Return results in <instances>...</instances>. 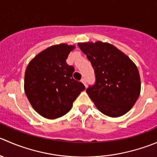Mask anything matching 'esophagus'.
Listing matches in <instances>:
<instances>
[{"mask_svg":"<svg viewBox=\"0 0 157 157\" xmlns=\"http://www.w3.org/2000/svg\"><path fill=\"white\" fill-rule=\"evenodd\" d=\"M81 82L83 83V84H84V86H86V87H87V84H86V80H85L84 78H82V79H81Z\"/></svg>","mask_w":157,"mask_h":157,"instance_id":"1","label":"esophagus"}]
</instances>
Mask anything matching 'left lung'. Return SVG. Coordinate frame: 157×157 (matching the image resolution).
I'll return each instance as SVG.
<instances>
[{
	"label": "left lung",
	"mask_w": 157,
	"mask_h": 157,
	"mask_svg": "<svg viewBox=\"0 0 157 157\" xmlns=\"http://www.w3.org/2000/svg\"><path fill=\"white\" fill-rule=\"evenodd\" d=\"M94 70L96 82L86 93L105 115L118 117L127 113L140 93V77L135 63L108 43H79Z\"/></svg>",
	"instance_id": "obj_1"
}]
</instances>
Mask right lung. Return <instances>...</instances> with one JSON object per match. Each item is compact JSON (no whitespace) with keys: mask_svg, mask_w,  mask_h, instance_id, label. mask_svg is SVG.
<instances>
[{"mask_svg":"<svg viewBox=\"0 0 157 157\" xmlns=\"http://www.w3.org/2000/svg\"><path fill=\"white\" fill-rule=\"evenodd\" d=\"M75 46L54 45L37 54L27 67L24 91L33 109L48 119H56L71 110L73 103L85 90L73 78L74 67L67 63Z\"/></svg>","mask_w":157,"mask_h":157,"instance_id":"obj_1","label":"right lung"}]
</instances>
